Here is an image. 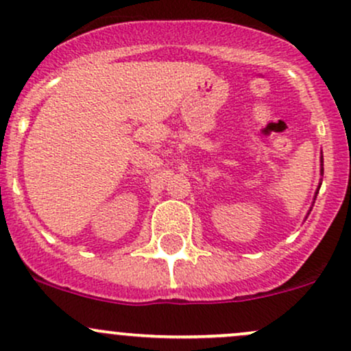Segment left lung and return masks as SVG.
<instances>
[{"mask_svg":"<svg viewBox=\"0 0 351 351\" xmlns=\"http://www.w3.org/2000/svg\"><path fill=\"white\" fill-rule=\"evenodd\" d=\"M322 176H323V156H322ZM319 184H322V183H319ZM317 193H318V191H317ZM315 198H317V195H315Z\"/></svg>","mask_w":351,"mask_h":351,"instance_id":"obj_1","label":"left lung"}]
</instances>
